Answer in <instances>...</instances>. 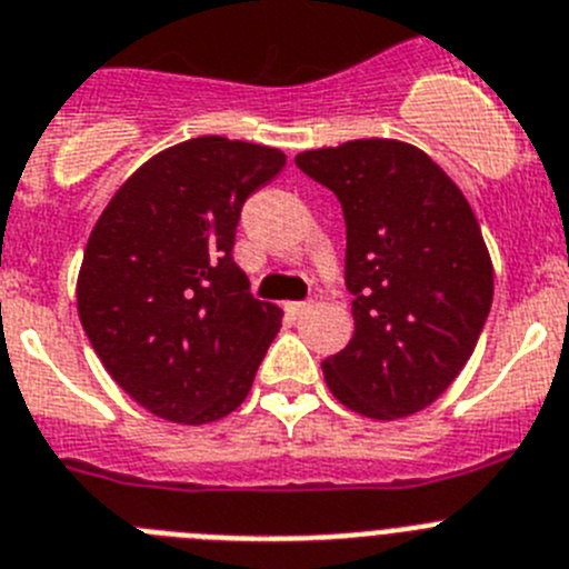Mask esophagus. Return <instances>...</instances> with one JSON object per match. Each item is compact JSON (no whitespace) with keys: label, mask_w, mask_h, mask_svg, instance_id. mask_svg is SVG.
Masks as SVG:
<instances>
[{"label":"esophagus","mask_w":569,"mask_h":569,"mask_svg":"<svg viewBox=\"0 0 569 569\" xmlns=\"http://www.w3.org/2000/svg\"><path fill=\"white\" fill-rule=\"evenodd\" d=\"M286 311H289L291 317H303L311 311V303H286Z\"/></svg>","instance_id":"34e87169"}]
</instances>
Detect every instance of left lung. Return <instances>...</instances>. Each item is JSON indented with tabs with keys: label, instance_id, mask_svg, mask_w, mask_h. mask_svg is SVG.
I'll list each match as a JSON object with an SVG mask.
<instances>
[{
	"label": "left lung",
	"instance_id": "obj_1",
	"mask_svg": "<svg viewBox=\"0 0 569 569\" xmlns=\"http://www.w3.org/2000/svg\"><path fill=\"white\" fill-rule=\"evenodd\" d=\"M346 218L355 337L322 360L342 406L368 419L422 411L457 380L493 303V263L462 189L417 147L360 138L300 152Z\"/></svg>",
	"mask_w": 569,
	"mask_h": 569
}]
</instances>
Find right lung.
Listing matches in <instances>:
<instances>
[{
    "mask_svg": "<svg viewBox=\"0 0 569 569\" xmlns=\"http://www.w3.org/2000/svg\"><path fill=\"white\" fill-rule=\"evenodd\" d=\"M283 167L274 147L189 138L138 167L90 232L81 326L112 380L156 417L207 425L247 399L283 315L249 295L234 229Z\"/></svg>",
    "mask_w": 569,
    "mask_h": 569,
    "instance_id": "1",
    "label": "right lung"
}]
</instances>
